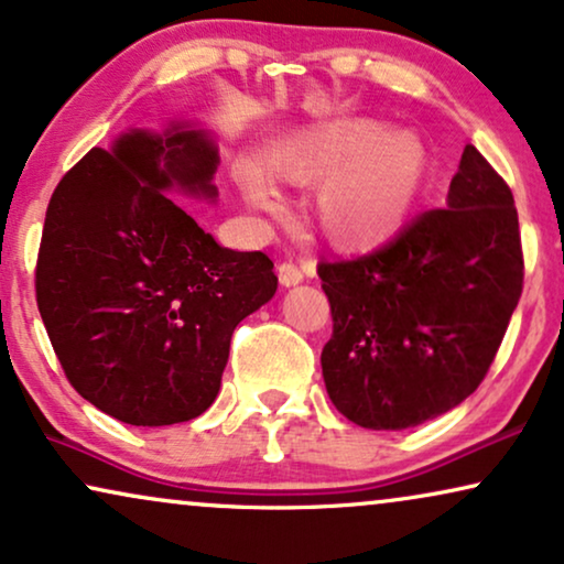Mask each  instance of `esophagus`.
<instances>
[{
	"instance_id": "1",
	"label": "esophagus",
	"mask_w": 564,
	"mask_h": 564,
	"mask_svg": "<svg viewBox=\"0 0 564 564\" xmlns=\"http://www.w3.org/2000/svg\"><path fill=\"white\" fill-rule=\"evenodd\" d=\"M276 276H280V284L284 288H292V284H300L303 282V269L297 264H292V261H282L280 267H276Z\"/></svg>"
}]
</instances>
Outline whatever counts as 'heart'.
Wrapping results in <instances>:
<instances>
[{
  "label": "heart",
  "instance_id": "heart-1",
  "mask_svg": "<svg viewBox=\"0 0 564 564\" xmlns=\"http://www.w3.org/2000/svg\"><path fill=\"white\" fill-rule=\"evenodd\" d=\"M295 184H324L313 204L318 230L339 248H370L401 228L425 173V152L412 134H386L370 121L339 123L305 137L284 158ZM253 207L274 209L276 194L261 175H243Z\"/></svg>",
  "mask_w": 564,
  "mask_h": 564
}]
</instances>
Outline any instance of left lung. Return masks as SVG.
I'll list each match as a JSON object with an SVG mask.
<instances>
[{
	"label": "left lung",
	"mask_w": 564,
	"mask_h": 564,
	"mask_svg": "<svg viewBox=\"0 0 564 564\" xmlns=\"http://www.w3.org/2000/svg\"><path fill=\"white\" fill-rule=\"evenodd\" d=\"M334 332L321 352L334 406L368 430L435 420L477 391L523 292L513 192L466 144L448 202L378 251L321 261Z\"/></svg>",
	"instance_id": "8db88e82"
}]
</instances>
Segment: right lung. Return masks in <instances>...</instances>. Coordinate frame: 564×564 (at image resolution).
<instances>
[{
	"instance_id": "add662e5",
	"label": "right lung",
	"mask_w": 564,
	"mask_h": 564,
	"mask_svg": "<svg viewBox=\"0 0 564 564\" xmlns=\"http://www.w3.org/2000/svg\"><path fill=\"white\" fill-rule=\"evenodd\" d=\"M199 129H131L51 194L35 300L79 397L137 427L188 422L217 399L236 326L276 292L261 251H230L165 192L215 199Z\"/></svg>"
}]
</instances>
